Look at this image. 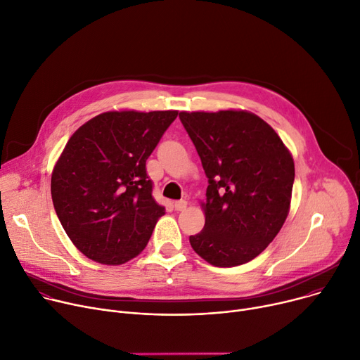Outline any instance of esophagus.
I'll return each instance as SVG.
<instances>
[{"mask_svg":"<svg viewBox=\"0 0 360 360\" xmlns=\"http://www.w3.org/2000/svg\"><path fill=\"white\" fill-rule=\"evenodd\" d=\"M186 205H188V202L185 200H179V201L174 202V207L176 211H184L186 208Z\"/></svg>","mask_w":360,"mask_h":360,"instance_id":"1","label":"esophagus"}]
</instances>
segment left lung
Masks as SVG:
<instances>
[{
    "instance_id": "left-lung-1",
    "label": "left lung",
    "mask_w": 360,
    "mask_h": 360,
    "mask_svg": "<svg viewBox=\"0 0 360 360\" xmlns=\"http://www.w3.org/2000/svg\"><path fill=\"white\" fill-rule=\"evenodd\" d=\"M179 118L208 178L205 224L189 243L214 266L243 265L268 248L288 215L292 156L252 112L184 111Z\"/></svg>"
}]
</instances>
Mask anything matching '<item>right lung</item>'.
I'll use <instances>...</instances> for the list:
<instances>
[{
    "label": "right lung",
    "mask_w": 360,
    "mask_h": 360,
    "mask_svg": "<svg viewBox=\"0 0 360 360\" xmlns=\"http://www.w3.org/2000/svg\"><path fill=\"white\" fill-rule=\"evenodd\" d=\"M178 111H110L81 126L52 174V200L86 257L122 265L146 248L165 207L153 198L146 160Z\"/></svg>",
    "instance_id": "obj_1"
}]
</instances>
